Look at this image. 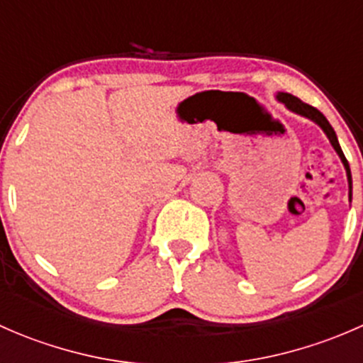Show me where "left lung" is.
Segmentation results:
<instances>
[{"label": "left lung", "instance_id": "8db88e82", "mask_svg": "<svg viewBox=\"0 0 363 363\" xmlns=\"http://www.w3.org/2000/svg\"><path fill=\"white\" fill-rule=\"evenodd\" d=\"M276 100L281 101V104H284V107H286L290 112L298 113V116L306 117V119H309V121H313L314 124H318V126L323 130V133L327 135V138L330 140L332 147L335 149V152H337L340 161H342V164H344V170H346V177H347V186H350V193H347V196H350V202H351V189H353V186H351L350 164H347V160L344 158V152H342V149H340V145H339L337 135H335L334 128L330 126V123L327 121V117H325L323 113L318 111V108L311 107V105H307V104H303V101H300L298 98L294 96V94H290V93H277Z\"/></svg>", "mask_w": 363, "mask_h": 363}]
</instances>
